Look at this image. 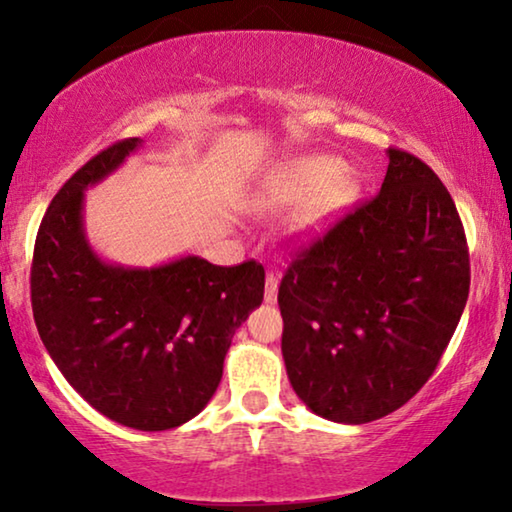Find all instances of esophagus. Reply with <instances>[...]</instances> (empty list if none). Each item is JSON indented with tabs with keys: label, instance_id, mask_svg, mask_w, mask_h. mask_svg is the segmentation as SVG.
<instances>
[{
	"label": "esophagus",
	"instance_id": "esophagus-1",
	"mask_svg": "<svg viewBox=\"0 0 512 512\" xmlns=\"http://www.w3.org/2000/svg\"><path fill=\"white\" fill-rule=\"evenodd\" d=\"M277 291H279V279L275 272H268V277H265V303L268 305H275L277 303Z\"/></svg>",
	"mask_w": 512,
	"mask_h": 512
}]
</instances>
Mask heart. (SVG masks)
<instances>
[{
  "mask_svg": "<svg viewBox=\"0 0 512 512\" xmlns=\"http://www.w3.org/2000/svg\"><path fill=\"white\" fill-rule=\"evenodd\" d=\"M359 191V179L340 158L305 153L279 163L263 179L251 207L263 216L298 207L289 221V235L296 242H307L338 221L359 198Z\"/></svg>",
  "mask_w": 512,
  "mask_h": 512,
  "instance_id": "heart-1",
  "label": "heart"
}]
</instances>
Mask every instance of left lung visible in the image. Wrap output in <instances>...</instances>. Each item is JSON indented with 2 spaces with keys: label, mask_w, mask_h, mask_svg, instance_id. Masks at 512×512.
Wrapping results in <instances>:
<instances>
[{
  "label": "left lung",
  "mask_w": 512,
  "mask_h": 512,
  "mask_svg": "<svg viewBox=\"0 0 512 512\" xmlns=\"http://www.w3.org/2000/svg\"><path fill=\"white\" fill-rule=\"evenodd\" d=\"M387 156L380 193L300 251L277 296L291 387L338 424L380 419L424 387L471 286L443 181L410 153Z\"/></svg>",
  "instance_id": "obj_1"
}]
</instances>
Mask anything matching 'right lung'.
<instances>
[{
    "mask_svg": "<svg viewBox=\"0 0 512 512\" xmlns=\"http://www.w3.org/2000/svg\"><path fill=\"white\" fill-rule=\"evenodd\" d=\"M142 139L88 160L55 195L32 258V312L46 352L76 394L137 431L186 424L219 387L230 342L263 303L265 270L181 256L153 268L109 263L90 247L86 191Z\"/></svg>",
    "mask_w": 512,
    "mask_h": 512,
    "instance_id": "add662e5",
    "label": "right lung"
}]
</instances>
